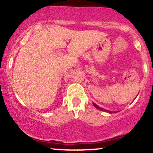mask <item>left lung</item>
<instances>
[{
  "label": "left lung",
  "instance_id": "left-lung-1",
  "mask_svg": "<svg viewBox=\"0 0 153 153\" xmlns=\"http://www.w3.org/2000/svg\"><path fill=\"white\" fill-rule=\"evenodd\" d=\"M93 105H94V106H95V107H96V109H100V110H101V111H106V109H103V108H101V107H100V106H98V105H96V103H93ZM109 113H112V112H111V111H109Z\"/></svg>",
  "mask_w": 153,
  "mask_h": 153
}]
</instances>
